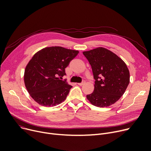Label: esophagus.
Returning a JSON list of instances; mask_svg holds the SVG:
<instances>
[{
    "label": "esophagus",
    "instance_id": "34e87169",
    "mask_svg": "<svg viewBox=\"0 0 151 151\" xmlns=\"http://www.w3.org/2000/svg\"><path fill=\"white\" fill-rule=\"evenodd\" d=\"M85 83H86V81H85V80H83L81 83H78V85H80V86H83V84H85Z\"/></svg>",
    "mask_w": 151,
    "mask_h": 151
}]
</instances>
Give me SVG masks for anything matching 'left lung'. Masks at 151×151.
<instances>
[{
	"label": "left lung",
	"mask_w": 151,
	"mask_h": 151,
	"mask_svg": "<svg viewBox=\"0 0 151 151\" xmlns=\"http://www.w3.org/2000/svg\"><path fill=\"white\" fill-rule=\"evenodd\" d=\"M88 60L95 79L94 91L87 99L97 107L114 104L124 93L130 82L125 63L111 51L99 47L83 52Z\"/></svg>",
	"instance_id": "1"
}]
</instances>
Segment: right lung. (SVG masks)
<instances>
[{
  "label": "right lung",
  "instance_id": "right-lung-1",
  "mask_svg": "<svg viewBox=\"0 0 151 151\" xmlns=\"http://www.w3.org/2000/svg\"><path fill=\"white\" fill-rule=\"evenodd\" d=\"M78 51L61 46L47 47L35 53L27 65L24 80L26 88L39 105L54 106L64 101L72 86L66 80L65 68Z\"/></svg>",
  "mask_w": 151,
  "mask_h": 151
}]
</instances>
